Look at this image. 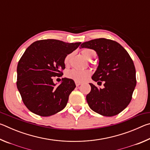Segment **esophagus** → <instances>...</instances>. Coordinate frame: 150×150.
Returning <instances> with one entry per match:
<instances>
[{"mask_svg": "<svg viewBox=\"0 0 150 150\" xmlns=\"http://www.w3.org/2000/svg\"><path fill=\"white\" fill-rule=\"evenodd\" d=\"M75 85H76V86H77V87H79V86L81 85V83L77 82V81H75Z\"/></svg>", "mask_w": 150, "mask_h": 150, "instance_id": "obj_1", "label": "esophagus"}]
</instances>
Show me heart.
<instances>
[{
    "label": "heart",
    "mask_w": 150,
    "mask_h": 150,
    "mask_svg": "<svg viewBox=\"0 0 150 150\" xmlns=\"http://www.w3.org/2000/svg\"><path fill=\"white\" fill-rule=\"evenodd\" d=\"M82 54L86 59L88 60H91L92 58L95 56L96 52L95 50L92 49H89V48H85L82 50ZM73 55L72 53L67 55L64 59V63L66 65H69L70 62V60L71 59V57ZM66 77L67 78L72 79L77 82L82 83L87 79L90 77L91 75V71L89 70H79L75 69H72L70 70H68L65 73Z\"/></svg>",
    "instance_id": "heart-1"
}]
</instances>
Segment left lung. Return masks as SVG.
Segmentation results:
<instances>
[{
    "label": "left lung",
    "instance_id": "1",
    "mask_svg": "<svg viewBox=\"0 0 150 150\" xmlns=\"http://www.w3.org/2000/svg\"><path fill=\"white\" fill-rule=\"evenodd\" d=\"M96 52L99 63L92 79L104 88L89 83L91 90L86 96L89 107L105 116L121 112L130 104L136 85V69L127 51L113 40L98 38L83 43L81 48Z\"/></svg>",
    "mask_w": 150,
    "mask_h": 150
}]
</instances>
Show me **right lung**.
Listing matches in <instances>:
<instances>
[{
  "instance_id": "right-lung-1",
  "label": "right lung",
  "mask_w": 150,
  "mask_h": 150,
  "mask_svg": "<svg viewBox=\"0 0 150 150\" xmlns=\"http://www.w3.org/2000/svg\"><path fill=\"white\" fill-rule=\"evenodd\" d=\"M81 44L42 40L25 51L18 63L16 85L24 104L32 112L50 116L67 105L69 95L76 87L74 81L63 78L56 87L53 79L62 76L65 56Z\"/></svg>"
}]
</instances>
